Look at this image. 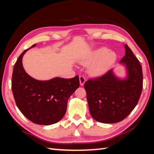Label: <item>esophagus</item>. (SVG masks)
<instances>
[{"instance_id": "obj_1", "label": "esophagus", "mask_w": 154, "mask_h": 154, "mask_svg": "<svg viewBox=\"0 0 154 154\" xmlns=\"http://www.w3.org/2000/svg\"><path fill=\"white\" fill-rule=\"evenodd\" d=\"M85 81H86V79H85V77L84 75H81V76H79V82L81 85H83L84 84Z\"/></svg>"}]
</instances>
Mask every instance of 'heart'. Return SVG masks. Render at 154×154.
Masks as SVG:
<instances>
[{
  "label": "heart",
  "mask_w": 154,
  "mask_h": 154,
  "mask_svg": "<svg viewBox=\"0 0 154 154\" xmlns=\"http://www.w3.org/2000/svg\"><path fill=\"white\" fill-rule=\"evenodd\" d=\"M116 60V55L108 48H101L96 50L85 63L95 62L90 67V72L93 75H100L104 73L110 68Z\"/></svg>",
  "instance_id": "heart-1"
}]
</instances>
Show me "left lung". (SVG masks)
Wrapping results in <instances>:
<instances>
[{
    "label": "left lung",
    "mask_w": 154,
    "mask_h": 154,
    "mask_svg": "<svg viewBox=\"0 0 154 154\" xmlns=\"http://www.w3.org/2000/svg\"><path fill=\"white\" fill-rule=\"evenodd\" d=\"M128 77L121 80L110 70L84 83L91 116L101 123H117L124 119L137 106L143 89L142 66L131 49L125 45Z\"/></svg>",
    "instance_id": "left-lung-1"
}]
</instances>
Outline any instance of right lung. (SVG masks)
Listing matches in <instances>:
<instances>
[{"instance_id":"right-lung-1","label":"right lung","mask_w":154,"mask_h":154,"mask_svg":"<svg viewBox=\"0 0 154 154\" xmlns=\"http://www.w3.org/2000/svg\"><path fill=\"white\" fill-rule=\"evenodd\" d=\"M35 46V44L30 48ZM28 49L21 54L13 71L11 89L15 103L22 113L34 123L55 124L63 118L68 99L79 88V76L71 79L56 77L49 81L33 79L22 66V57Z\"/></svg>"}]
</instances>
